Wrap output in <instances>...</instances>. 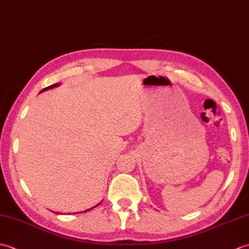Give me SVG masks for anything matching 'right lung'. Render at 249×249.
Segmentation results:
<instances>
[{
	"label": "right lung",
	"mask_w": 249,
	"mask_h": 249,
	"mask_svg": "<svg viewBox=\"0 0 249 249\" xmlns=\"http://www.w3.org/2000/svg\"><path fill=\"white\" fill-rule=\"evenodd\" d=\"M57 86H59V83H55V84H52V86H49V87H47V88H45V89H41V91H40V93L41 92H44V91H46V89H52V88H55V87H57ZM100 204V202L97 204V205H99ZM96 205V206H97ZM93 209V208H92ZM92 209H89V210H92ZM89 210H87V211H89ZM87 211H84V212H87Z\"/></svg>",
	"instance_id": "right-lung-1"
}]
</instances>
